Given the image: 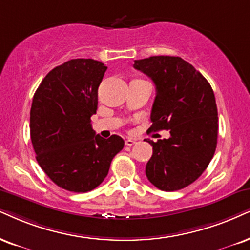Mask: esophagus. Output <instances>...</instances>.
I'll use <instances>...</instances> for the list:
<instances>
[{"label":"esophagus","mask_w":250,"mask_h":250,"mask_svg":"<svg viewBox=\"0 0 250 250\" xmlns=\"http://www.w3.org/2000/svg\"><path fill=\"white\" fill-rule=\"evenodd\" d=\"M125 143V145H127V146H132V145L136 144V141L131 140V138H127Z\"/></svg>","instance_id":"1"}]
</instances>
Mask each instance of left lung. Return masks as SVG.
Here are the masks:
<instances>
[{"mask_svg":"<svg viewBox=\"0 0 250 250\" xmlns=\"http://www.w3.org/2000/svg\"><path fill=\"white\" fill-rule=\"evenodd\" d=\"M134 68L156 85L150 130H169L168 140H144L153 153L146 164L148 181L164 191L182 189L207 169L217 147L218 112L212 87L179 56L136 60Z\"/></svg>","mask_w":250,"mask_h":250,"instance_id":"8db88e82","label":"left lung"}]
</instances>
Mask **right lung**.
<instances>
[{
  "label": "right lung",
  "mask_w": 250,
  "mask_h": 250,
  "mask_svg": "<svg viewBox=\"0 0 250 250\" xmlns=\"http://www.w3.org/2000/svg\"><path fill=\"white\" fill-rule=\"evenodd\" d=\"M106 70L96 60H70L50 70L33 96L30 132L37 162L65 190L97 188L125 145L120 136L105 140L91 125Z\"/></svg>",
  "instance_id": "right-lung-1"
}]
</instances>
